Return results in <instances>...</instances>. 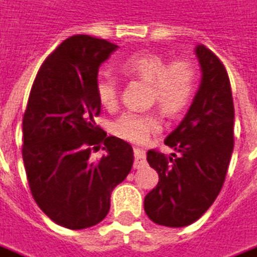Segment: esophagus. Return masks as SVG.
<instances>
[{"label": "esophagus", "instance_id": "esophagus-1", "mask_svg": "<svg viewBox=\"0 0 257 257\" xmlns=\"http://www.w3.org/2000/svg\"><path fill=\"white\" fill-rule=\"evenodd\" d=\"M147 165L146 151L143 148H134V168H144Z\"/></svg>", "mask_w": 257, "mask_h": 257}]
</instances>
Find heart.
<instances>
[{
  "label": "heart",
  "instance_id": "heart-1",
  "mask_svg": "<svg viewBox=\"0 0 257 257\" xmlns=\"http://www.w3.org/2000/svg\"><path fill=\"white\" fill-rule=\"evenodd\" d=\"M125 77L140 78L148 82V96L157 102L168 116H176L192 102L197 88V68L189 58H176L168 63L164 56L152 51H139L117 65ZM96 98L102 107L114 109L118 102V82L111 77H100L95 85ZM159 128V118L154 111H124L110 125V132L128 143H144Z\"/></svg>",
  "mask_w": 257,
  "mask_h": 257
}]
</instances>
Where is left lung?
Returning a JSON list of instances; mask_svg holds the SVG:
<instances>
[{
    "instance_id": "8db88e82",
    "label": "left lung",
    "mask_w": 257,
    "mask_h": 257,
    "mask_svg": "<svg viewBox=\"0 0 257 257\" xmlns=\"http://www.w3.org/2000/svg\"><path fill=\"white\" fill-rule=\"evenodd\" d=\"M201 82L190 109L165 139L176 154L157 150L147 161L158 172V185L144 200V210L158 225L193 224L210 208L225 180L233 150V100L220 58L206 46L196 47Z\"/></svg>"
}]
</instances>
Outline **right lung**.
I'll list each match as a JSON object with an SVG mask.
<instances>
[{
	"mask_svg": "<svg viewBox=\"0 0 257 257\" xmlns=\"http://www.w3.org/2000/svg\"><path fill=\"white\" fill-rule=\"evenodd\" d=\"M116 44L75 35L51 53L37 72L24 114L25 171L32 196L51 221L68 229L99 224L110 210L113 189L133 166V148L96 124L99 65ZM102 142L98 161L92 149Z\"/></svg>",
	"mask_w": 257,
	"mask_h": 257,
	"instance_id": "right-lung-1",
	"label": "right lung"
}]
</instances>
